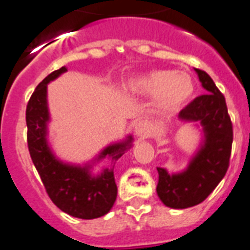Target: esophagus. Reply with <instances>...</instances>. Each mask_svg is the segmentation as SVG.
Masks as SVG:
<instances>
[{
	"mask_svg": "<svg viewBox=\"0 0 250 250\" xmlns=\"http://www.w3.org/2000/svg\"><path fill=\"white\" fill-rule=\"evenodd\" d=\"M135 132L141 138H147L152 132V125L147 121H138L135 125Z\"/></svg>",
	"mask_w": 250,
	"mask_h": 250,
	"instance_id": "1",
	"label": "esophagus"
}]
</instances>
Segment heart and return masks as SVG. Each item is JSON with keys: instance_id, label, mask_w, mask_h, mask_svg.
<instances>
[{"instance_id": "obj_1", "label": "heart", "mask_w": 250, "mask_h": 250, "mask_svg": "<svg viewBox=\"0 0 250 250\" xmlns=\"http://www.w3.org/2000/svg\"><path fill=\"white\" fill-rule=\"evenodd\" d=\"M138 93L155 95L157 106L167 112L184 106L194 93V83L187 72L156 70L133 81Z\"/></svg>"}]
</instances>
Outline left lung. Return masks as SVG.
<instances>
[{
    "mask_svg": "<svg viewBox=\"0 0 250 250\" xmlns=\"http://www.w3.org/2000/svg\"><path fill=\"white\" fill-rule=\"evenodd\" d=\"M196 72L207 93L182 109L179 118L200 121L205 144L183 173L169 175L165 169L157 167V196L171 208H188L203 202L225 177L230 164L232 123L225 96L205 71L196 68Z\"/></svg>",
    "mask_w": 250,
    "mask_h": 250,
    "instance_id": "8db88e82",
    "label": "left lung"
}]
</instances>
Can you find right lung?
<instances>
[{
  "label": "right lung",
  "mask_w": 250,
  "mask_h": 250,
  "mask_svg": "<svg viewBox=\"0 0 250 250\" xmlns=\"http://www.w3.org/2000/svg\"><path fill=\"white\" fill-rule=\"evenodd\" d=\"M66 67L49 73L35 87L26 105L28 125V148L31 160L47 190L52 202L60 209L77 219L91 220L109 212L117 198V184L114 180V164L131 145L132 137L122 144L106 147L100 155L112 160V167H106L98 177H91L89 167H72L58 161L50 152L45 140L47 122V83Z\"/></svg>",
  "instance_id": "add662e5"
}]
</instances>
